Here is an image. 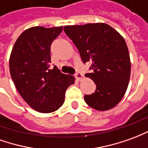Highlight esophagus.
Instances as JSON below:
<instances>
[{"mask_svg":"<svg viewBox=\"0 0 148 148\" xmlns=\"http://www.w3.org/2000/svg\"><path fill=\"white\" fill-rule=\"evenodd\" d=\"M75 77H76V79H77V80H81V79H83L84 78V75L83 74H81V73H79V72H77V73H76L75 74Z\"/></svg>","mask_w":148,"mask_h":148,"instance_id":"esophagus-1","label":"esophagus"}]
</instances>
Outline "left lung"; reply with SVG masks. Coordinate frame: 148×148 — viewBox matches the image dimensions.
<instances>
[{
	"label": "left lung",
	"instance_id": "left-lung-1",
	"mask_svg": "<svg viewBox=\"0 0 148 148\" xmlns=\"http://www.w3.org/2000/svg\"><path fill=\"white\" fill-rule=\"evenodd\" d=\"M64 31L78 49L83 62L92 63L93 72L85 76L92 79L96 88L84 96L86 103L98 111L116 107L126 92L131 75L123 37L105 23L66 25Z\"/></svg>",
	"mask_w": 148,
	"mask_h": 148
}]
</instances>
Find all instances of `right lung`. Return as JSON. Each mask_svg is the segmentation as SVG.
Listing matches in <instances>:
<instances>
[{"label":"right lung","instance_id":"right-lung-1","mask_svg":"<svg viewBox=\"0 0 148 148\" xmlns=\"http://www.w3.org/2000/svg\"><path fill=\"white\" fill-rule=\"evenodd\" d=\"M63 27L36 26L26 29L13 45L9 70L18 92L32 109L39 112H55L63 105L66 89L75 77L50 68L52 41Z\"/></svg>","mask_w":148,"mask_h":148}]
</instances>
